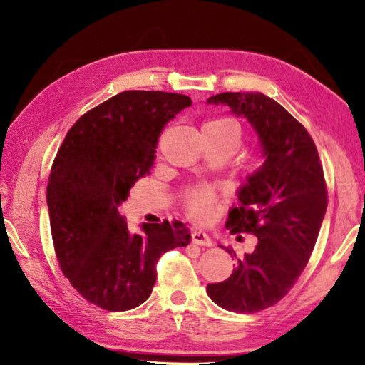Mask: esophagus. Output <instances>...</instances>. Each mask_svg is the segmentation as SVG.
I'll return each mask as SVG.
<instances>
[{
	"instance_id": "esophagus-1",
	"label": "esophagus",
	"mask_w": 365,
	"mask_h": 365,
	"mask_svg": "<svg viewBox=\"0 0 365 365\" xmlns=\"http://www.w3.org/2000/svg\"><path fill=\"white\" fill-rule=\"evenodd\" d=\"M191 238H192V243L200 245V246H212L213 245L212 238L208 237L204 230H195L191 234Z\"/></svg>"
}]
</instances>
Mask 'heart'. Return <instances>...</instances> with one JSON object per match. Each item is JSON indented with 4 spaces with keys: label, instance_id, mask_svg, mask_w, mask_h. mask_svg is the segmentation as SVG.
I'll list each match as a JSON object with an SVG mask.
<instances>
[{
    "label": "heart",
    "instance_id": "1",
    "mask_svg": "<svg viewBox=\"0 0 365 365\" xmlns=\"http://www.w3.org/2000/svg\"><path fill=\"white\" fill-rule=\"evenodd\" d=\"M202 131H207V133L227 143L232 147V150H237V147L242 143V127L235 119L227 118V115H220V118L207 120ZM213 190L207 187H192L185 192L183 207L192 220L204 221L213 212Z\"/></svg>",
    "mask_w": 365,
    "mask_h": 365
}]
</instances>
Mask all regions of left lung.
Listing matches in <instances>:
<instances>
[{"label": "left lung", "mask_w": 365, "mask_h": 365, "mask_svg": "<svg viewBox=\"0 0 365 365\" xmlns=\"http://www.w3.org/2000/svg\"><path fill=\"white\" fill-rule=\"evenodd\" d=\"M208 103L245 115L265 157L240 188L226 224L232 234L257 237L255 250L238 259L226 281L207 285L220 307L254 314L281 301L311 259L328 207L327 182L311 135L276 100L262 92H222ZM226 251L235 257L234 250Z\"/></svg>", "instance_id": "left-lung-1"}]
</instances>
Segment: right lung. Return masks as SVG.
I'll return each instance as SVG.
<instances>
[{
    "mask_svg": "<svg viewBox=\"0 0 365 365\" xmlns=\"http://www.w3.org/2000/svg\"><path fill=\"white\" fill-rule=\"evenodd\" d=\"M191 98L125 91L92 108L68 130L53 161L46 204L61 271L81 297L110 312L150 297L157 262L191 240L180 221L143 224L130 234L118 207L150 174L163 127Z\"/></svg>",
    "mask_w": 365,
    "mask_h": 365,
    "instance_id": "obj_1",
    "label": "right lung"
}]
</instances>
